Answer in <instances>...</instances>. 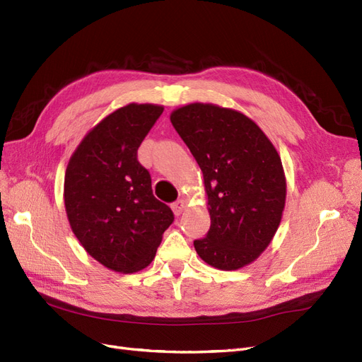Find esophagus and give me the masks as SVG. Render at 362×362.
Listing matches in <instances>:
<instances>
[{
    "mask_svg": "<svg viewBox=\"0 0 362 362\" xmlns=\"http://www.w3.org/2000/svg\"><path fill=\"white\" fill-rule=\"evenodd\" d=\"M185 208H187V201H185V199H178L177 202L172 204L173 213H175L177 216H181V214L184 213V211H185Z\"/></svg>",
    "mask_w": 362,
    "mask_h": 362,
    "instance_id": "esophagus-1",
    "label": "esophagus"
}]
</instances>
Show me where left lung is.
Wrapping results in <instances>:
<instances>
[{
  "label": "left lung",
  "instance_id": "left-lung-1",
  "mask_svg": "<svg viewBox=\"0 0 362 362\" xmlns=\"http://www.w3.org/2000/svg\"><path fill=\"white\" fill-rule=\"evenodd\" d=\"M170 121L204 173L211 228L194 248L221 271L250 265L276 235L286 175L276 146L243 112L213 103L172 110Z\"/></svg>",
  "mask_w": 362,
  "mask_h": 362
}]
</instances>
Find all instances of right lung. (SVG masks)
Returning a JSON list of instances; mask_svg holds the SVG:
<instances>
[{
    "label": "right lung",
    "instance_id": "obj_1",
    "mask_svg": "<svg viewBox=\"0 0 362 362\" xmlns=\"http://www.w3.org/2000/svg\"><path fill=\"white\" fill-rule=\"evenodd\" d=\"M163 109L129 103L114 110L83 136L69 160L64 205L70 228L85 252L110 271L146 268L173 221L138 161V148Z\"/></svg>",
    "mask_w": 362,
    "mask_h": 362
}]
</instances>
